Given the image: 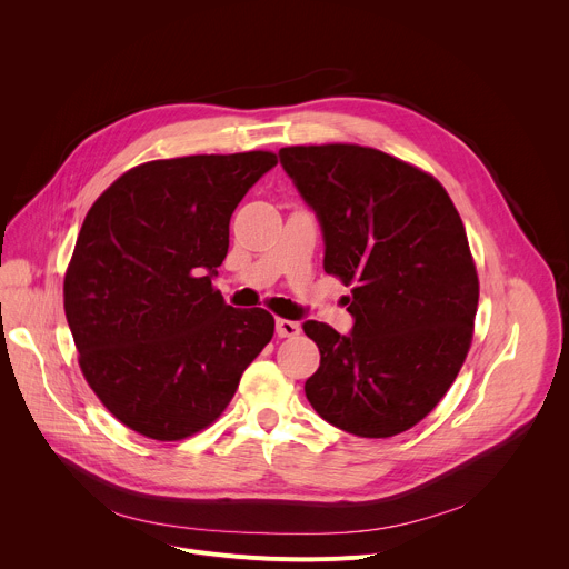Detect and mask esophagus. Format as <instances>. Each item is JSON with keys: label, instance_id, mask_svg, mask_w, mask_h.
<instances>
[{"label": "esophagus", "instance_id": "34e87169", "mask_svg": "<svg viewBox=\"0 0 569 569\" xmlns=\"http://www.w3.org/2000/svg\"><path fill=\"white\" fill-rule=\"evenodd\" d=\"M274 327H277V336L279 338H295V336H299V323L297 321H292V319H277V323H274Z\"/></svg>", "mask_w": 569, "mask_h": 569}]
</instances>
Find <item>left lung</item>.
<instances>
[{"mask_svg":"<svg viewBox=\"0 0 569 569\" xmlns=\"http://www.w3.org/2000/svg\"><path fill=\"white\" fill-rule=\"evenodd\" d=\"M279 159L319 220L323 270L353 283L349 336L303 323L321 356L306 398L356 437L410 430L470 349L479 281L463 222L432 176L382 150L288 146Z\"/></svg>","mask_w":569,"mask_h":569,"instance_id":"left-lung-1","label":"left lung"}]
</instances>
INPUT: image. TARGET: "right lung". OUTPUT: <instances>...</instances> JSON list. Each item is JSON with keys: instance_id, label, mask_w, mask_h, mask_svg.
<instances>
[{"instance_id": "right-lung-1", "label": "right lung", "mask_w": 569, "mask_h": 569, "mask_svg": "<svg viewBox=\"0 0 569 569\" xmlns=\"http://www.w3.org/2000/svg\"><path fill=\"white\" fill-rule=\"evenodd\" d=\"M268 150L146 161L88 211L64 274L78 365L130 430L180 441L211 426L274 336L263 308H231L211 279L229 218Z\"/></svg>"}]
</instances>
